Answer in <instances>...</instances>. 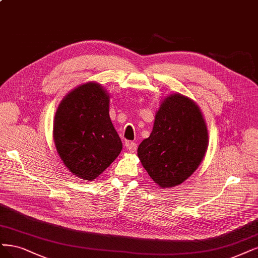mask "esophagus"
<instances>
[{
    "mask_svg": "<svg viewBox=\"0 0 258 258\" xmlns=\"http://www.w3.org/2000/svg\"><path fill=\"white\" fill-rule=\"evenodd\" d=\"M126 146L130 153H135L138 148V145L135 142H126Z\"/></svg>",
    "mask_w": 258,
    "mask_h": 258,
    "instance_id": "esophagus-1",
    "label": "esophagus"
}]
</instances>
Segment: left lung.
I'll list each match as a JSON object with an SVG mask.
<instances>
[{
    "mask_svg": "<svg viewBox=\"0 0 258 258\" xmlns=\"http://www.w3.org/2000/svg\"><path fill=\"white\" fill-rule=\"evenodd\" d=\"M208 132L199 106L180 94L164 99L138 156L152 179L171 188L190 177L206 154Z\"/></svg>",
    "mask_w": 258,
    "mask_h": 258,
    "instance_id": "left-lung-1",
    "label": "left lung"
}]
</instances>
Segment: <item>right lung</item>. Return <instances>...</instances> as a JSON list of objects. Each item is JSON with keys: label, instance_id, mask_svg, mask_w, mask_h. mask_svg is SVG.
Returning <instances> with one entry per match:
<instances>
[{"label": "right lung", "instance_id": "right-lung-1", "mask_svg": "<svg viewBox=\"0 0 258 258\" xmlns=\"http://www.w3.org/2000/svg\"><path fill=\"white\" fill-rule=\"evenodd\" d=\"M110 97L98 83L70 92L58 105L53 136L64 164L74 175L93 180L121 152L122 144L109 115Z\"/></svg>", "mask_w": 258, "mask_h": 258}]
</instances>
